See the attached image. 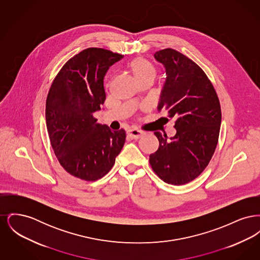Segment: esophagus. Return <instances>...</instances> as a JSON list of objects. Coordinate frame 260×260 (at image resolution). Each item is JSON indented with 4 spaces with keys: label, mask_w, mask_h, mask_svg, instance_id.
Masks as SVG:
<instances>
[{
    "label": "esophagus",
    "mask_w": 260,
    "mask_h": 260,
    "mask_svg": "<svg viewBox=\"0 0 260 260\" xmlns=\"http://www.w3.org/2000/svg\"><path fill=\"white\" fill-rule=\"evenodd\" d=\"M127 135L131 136L132 138H134V139H137V138H139V137H141V136L144 135V133L142 132V131H139V129H136V128H133V129H129L128 132H127Z\"/></svg>",
    "instance_id": "34e87169"
}]
</instances>
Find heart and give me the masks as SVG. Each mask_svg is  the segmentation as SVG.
Returning <instances> with one entry per match:
<instances>
[{"instance_id": "heart-1", "label": "heart", "mask_w": 260, "mask_h": 260, "mask_svg": "<svg viewBox=\"0 0 260 260\" xmlns=\"http://www.w3.org/2000/svg\"><path fill=\"white\" fill-rule=\"evenodd\" d=\"M129 69L138 82L146 79H152L157 75L155 66L144 57H136L129 63Z\"/></svg>"}]
</instances>
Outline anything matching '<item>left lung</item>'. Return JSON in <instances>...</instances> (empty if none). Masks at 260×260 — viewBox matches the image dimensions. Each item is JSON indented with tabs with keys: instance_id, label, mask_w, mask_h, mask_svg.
<instances>
[{
	"instance_id": "8db88e82",
	"label": "left lung",
	"mask_w": 260,
	"mask_h": 260,
	"mask_svg": "<svg viewBox=\"0 0 260 260\" xmlns=\"http://www.w3.org/2000/svg\"><path fill=\"white\" fill-rule=\"evenodd\" d=\"M155 59L166 69V82L158 111L175 119V136L160 132L159 148L150 165L165 182L186 184L198 177L216 148L221 124L219 99L208 76L184 54L173 49L159 50Z\"/></svg>"
}]
</instances>
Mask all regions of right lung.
Listing matches in <instances>:
<instances>
[{
  "label": "right lung",
  "mask_w": 260,
  "mask_h": 260,
  "mask_svg": "<svg viewBox=\"0 0 260 260\" xmlns=\"http://www.w3.org/2000/svg\"><path fill=\"white\" fill-rule=\"evenodd\" d=\"M124 55L89 48L64 64L53 80L46 102L50 144L67 173L94 181L112 169L125 140L124 129L111 131L93 114L106 94L104 77Z\"/></svg>",
  "instance_id": "right-lung-1"
}]
</instances>
